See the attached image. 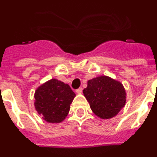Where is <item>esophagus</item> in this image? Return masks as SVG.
<instances>
[{
	"label": "esophagus",
	"instance_id": "34e87169",
	"mask_svg": "<svg viewBox=\"0 0 157 157\" xmlns=\"http://www.w3.org/2000/svg\"><path fill=\"white\" fill-rule=\"evenodd\" d=\"M76 93H77V94H82V89L79 88V89H78V90H76Z\"/></svg>",
	"mask_w": 157,
	"mask_h": 157
}]
</instances>
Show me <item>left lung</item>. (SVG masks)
Here are the masks:
<instances>
[{
    "mask_svg": "<svg viewBox=\"0 0 157 157\" xmlns=\"http://www.w3.org/2000/svg\"><path fill=\"white\" fill-rule=\"evenodd\" d=\"M83 94L93 112L102 120L116 116L127 101V93L121 82L107 75L89 80Z\"/></svg>",
    "mask_w": 157,
    "mask_h": 157,
    "instance_id": "1",
    "label": "left lung"
}]
</instances>
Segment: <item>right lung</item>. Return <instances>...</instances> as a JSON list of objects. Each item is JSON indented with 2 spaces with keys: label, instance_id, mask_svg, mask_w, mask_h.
<instances>
[{
  "label": "right lung",
  "instance_id": "obj_1",
  "mask_svg": "<svg viewBox=\"0 0 157 157\" xmlns=\"http://www.w3.org/2000/svg\"><path fill=\"white\" fill-rule=\"evenodd\" d=\"M34 97L35 110L43 120L59 123L68 115L75 94L68 84L52 78L37 87Z\"/></svg>",
  "mask_w": 157,
  "mask_h": 157
}]
</instances>
